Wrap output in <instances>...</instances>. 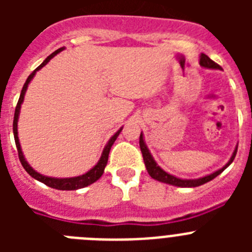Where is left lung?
I'll use <instances>...</instances> for the list:
<instances>
[{
  "label": "left lung",
  "mask_w": 252,
  "mask_h": 252,
  "mask_svg": "<svg viewBox=\"0 0 252 252\" xmlns=\"http://www.w3.org/2000/svg\"><path fill=\"white\" fill-rule=\"evenodd\" d=\"M199 63H201L202 66H206V68L221 69V66L218 65L217 63H215L212 59H209V58L207 57L206 54L201 55V62H199ZM140 149H141L142 158H144V162H145L146 170H148V173L150 174L151 178H154L155 180H159V182H162V183L171 184V186H177V187H184V188H190V187H199V186H202V184L209 182V180L215 179L217 175L221 174L222 171H223L224 169H226L227 166L230 165L231 162L233 161V159H235V157H236V153H237V149H236V150L233 151V155L231 157L230 161L227 162L226 165H224L222 169L215 171L213 174H209V175H207V177L199 178V179L186 180V179H179V178L174 177V175L168 174V173L162 170L160 166H158V164L155 162V160L153 159L151 154L149 153L148 148H146L145 142H144V137H142V133L140 135Z\"/></svg>",
  "instance_id": "1"
}]
</instances>
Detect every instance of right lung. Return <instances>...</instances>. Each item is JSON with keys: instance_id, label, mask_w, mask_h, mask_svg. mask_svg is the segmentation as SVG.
Segmentation results:
<instances>
[{"instance_id": "1", "label": "right lung", "mask_w": 252, "mask_h": 252, "mask_svg": "<svg viewBox=\"0 0 252 252\" xmlns=\"http://www.w3.org/2000/svg\"><path fill=\"white\" fill-rule=\"evenodd\" d=\"M63 49L64 48H60V49H58V50H55L54 53H51V54L49 55V57L46 58L45 60H44L43 63L40 64V65L37 66L36 69H35L34 72L31 73L30 75H29L28 79H26L25 84H24V87H22L21 94H20V98H19V102H17V104H16V108H15V116H13V136H15V142H16L17 153H19V159H20V161H21V165L24 166V169H25V170L28 171V173L31 175V177L35 178V179L39 180V182H41V183L46 184V186L50 187V188L59 189V190H75V189L84 188V187L90 186V184L94 183L95 180H98L99 178H101V175L103 174L104 166L107 165V161H108V154H110L111 146L113 145V142L116 141V139H117V136H119V135H120V132H121L122 128H120V130L117 131V132H116L112 137H111V140H110V141H108V144H107V145H106V148H104L103 153H102L101 159H99V161L97 162V165H95L94 168H92L90 171H88V173H86V174L81 175V177L64 178V179H58V178L45 177V175L39 174L37 171H35L34 169L31 168V166L29 165L28 162H26V160H25V158H24V155H22L21 146H20V142H19V136H17V119H19L20 107H21L22 101H24V95H25L26 90H28L29 83H30V81H31V79H32V77H34V75H35L36 70H39L40 68H43V66L45 65L46 63H48V62L51 59V58L55 57V55H57L58 53H60V51L63 50Z\"/></svg>"}]
</instances>
